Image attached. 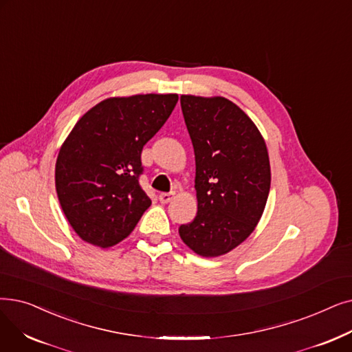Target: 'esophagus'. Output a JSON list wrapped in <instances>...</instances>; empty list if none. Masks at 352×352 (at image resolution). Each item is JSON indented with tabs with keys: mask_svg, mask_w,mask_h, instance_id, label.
<instances>
[{
	"mask_svg": "<svg viewBox=\"0 0 352 352\" xmlns=\"http://www.w3.org/2000/svg\"><path fill=\"white\" fill-rule=\"evenodd\" d=\"M173 195L174 194H171V192H161L160 194V201L162 203V204H166V203H170L171 200H173Z\"/></svg>",
	"mask_w": 352,
	"mask_h": 352,
	"instance_id": "1",
	"label": "esophagus"
}]
</instances>
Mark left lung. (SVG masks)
Here are the masks:
<instances>
[{
    "label": "left lung",
    "instance_id": "8db88e82",
    "mask_svg": "<svg viewBox=\"0 0 352 352\" xmlns=\"http://www.w3.org/2000/svg\"><path fill=\"white\" fill-rule=\"evenodd\" d=\"M181 109L194 146L197 216L179 236L197 254H226L261 220L270 190L263 136L226 98L182 95Z\"/></svg>",
    "mask_w": 352,
    "mask_h": 352
}]
</instances>
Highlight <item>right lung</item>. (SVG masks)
<instances>
[{
  "label": "right lung",
  "instance_id": "add662e5",
  "mask_svg": "<svg viewBox=\"0 0 352 352\" xmlns=\"http://www.w3.org/2000/svg\"><path fill=\"white\" fill-rule=\"evenodd\" d=\"M178 95L102 100L74 125L56 162V191L73 230L111 248L131 234L151 198L140 186L141 152L170 118Z\"/></svg>",
  "mask_w": 352,
  "mask_h": 352
}]
</instances>
